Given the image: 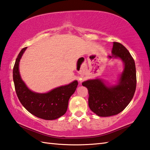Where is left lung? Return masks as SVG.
Wrapping results in <instances>:
<instances>
[{
  "label": "left lung",
  "instance_id": "8db88e82",
  "mask_svg": "<svg viewBox=\"0 0 150 150\" xmlns=\"http://www.w3.org/2000/svg\"><path fill=\"white\" fill-rule=\"evenodd\" d=\"M112 54L109 58H119L125 65L117 85L107 86L98 79L82 83L88 89L90 109L100 117L112 116L121 112L131 101L137 87L135 63L129 50L121 43L113 42Z\"/></svg>",
  "mask_w": 150,
  "mask_h": 150
}]
</instances>
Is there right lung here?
I'll list each match as a JSON object with an SVG mask.
<instances>
[{
	"instance_id": "1",
	"label": "right lung",
	"mask_w": 150,
	"mask_h": 150,
	"mask_svg": "<svg viewBox=\"0 0 150 150\" xmlns=\"http://www.w3.org/2000/svg\"><path fill=\"white\" fill-rule=\"evenodd\" d=\"M26 48H23L19 53L13 68V80L18 99L29 113L37 117L45 120L60 117L66 112L68 102L77 88L78 82L75 81L44 94L30 91L21 80L19 72V62Z\"/></svg>"
}]
</instances>
